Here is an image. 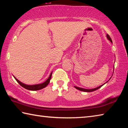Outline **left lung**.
I'll return each instance as SVG.
<instances>
[{
  "label": "left lung",
  "instance_id": "8db88e82",
  "mask_svg": "<svg viewBox=\"0 0 128 128\" xmlns=\"http://www.w3.org/2000/svg\"><path fill=\"white\" fill-rule=\"evenodd\" d=\"M107 38H108V40H110V42H112V40H111V38H110V36L108 35V34H107ZM111 78H110V80L111 79ZM107 81V82H108ZM105 83V84H106ZM105 84H104L103 85H100V86H99V87H97V88H92V89H86V88H79V87H77V86H74V88H77V90H80V91H82V92H94V91H95V90H98V88H100L103 85H104Z\"/></svg>",
  "mask_w": 128,
  "mask_h": 128
}]
</instances>
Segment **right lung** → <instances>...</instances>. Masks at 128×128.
Masks as SVG:
<instances>
[{
  "mask_svg": "<svg viewBox=\"0 0 128 128\" xmlns=\"http://www.w3.org/2000/svg\"><path fill=\"white\" fill-rule=\"evenodd\" d=\"M52 72L51 73L49 77L48 78L46 81L43 82L42 84H36V85H26L25 84H23L22 82H20V81H18L16 77H14L15 80H16L17 82L20 84V85L23 87L24 88H26L27 90H32V91H36V90H39L40 89H42V88H44L45 87L48 85V84L50 83V80L51 78V76H52Z\"/></svg>",
  "mask_w": 128,
  "mask_h": 128,
  "instance_id": "1",
  "label": "right lung"
}]
</instances>
